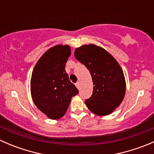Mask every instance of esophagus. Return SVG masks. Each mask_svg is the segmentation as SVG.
<instances>
[{"instance_id":"1","label":"esophagus","mask_w":154,"mask_h":154,"mask_svg":"<svg viewBox=\"0 0 154 154\" xmlns=\"http://www.w3.org/2000/svg\"><path fill=\"white\" fill-rule=\"evenodd\" d=\"M76 86H77V88H78V89H80V83H79V82H77V83H76Z\"/></svg>"}]
</instances>
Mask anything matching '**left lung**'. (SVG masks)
<instances>
[{
	"label": "left lung",
	"instance_id": "1",
	"mask_svg": "<svg viewBox=\"0 0 154 154\" xmlns=\"http://www.w3.org/2000/svg\"><path fill=\"white\" fill-rule=\"evenodd\" d=\"M74 57L89 70L94 86L86 106L94 114L108 116L123 101L126 92L124 72L117 60L104 48L94 44L77 48Z\"/></svg>",
	"mask_w": 154,
	"mask_h": 154
}]
</instances>
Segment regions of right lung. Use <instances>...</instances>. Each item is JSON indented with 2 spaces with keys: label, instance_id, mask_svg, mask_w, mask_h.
<instances>
[{
  "label": "right lung",
  "instance_id": "right-lung-1",
  "mask_svg": "<svg viewBox=\"0 0 154 154\" xmlns=\"http://www.w3.org/2000/svg\"><path fill=\"white\" fill-rule=\"evenodd\" d=\"M70 55L71 48L68 45L54 46L40 57L32 72V101L52 120H57L66 114L72 97L79 92L65 70Z\"/></svg>",
  "mask_w": 154,
  "mask_h": 154
}]
</instances>
